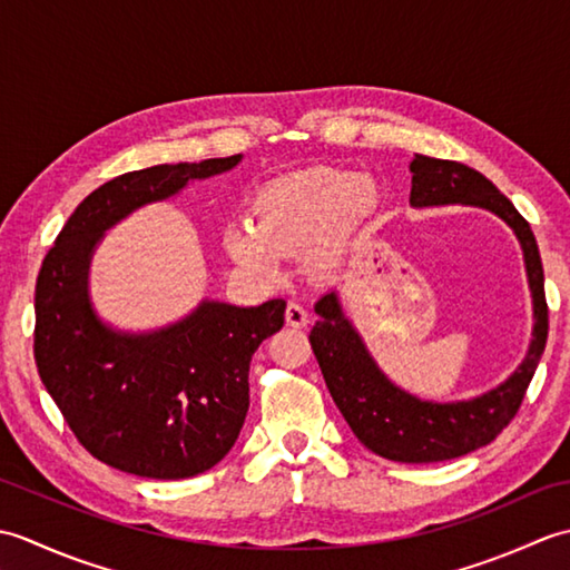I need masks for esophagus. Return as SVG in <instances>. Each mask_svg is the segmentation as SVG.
Masks as SVG:
<instances>
[{"label":"esophagus","instance_id":"1","mask_svg":"<svg viewBox=\"0 0 570 570\" xmlns=\"http://www.w3.org/2000/svg\"><path fill=\"white\" fill-rule=\"evenodd\" d=\"M286 323L292 328H306L308 323V311L298 304V301H288L286 304Z\"/></svg>","mask_w":570,"mask_h":570}]
</instances>
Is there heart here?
I'll return each mask as SVG.
<instances>
[{
    "mask_svg": "<svg viewBox=\"0 0 570 570\" xmlns=\"http://www.w3.org/2000/svg\"><path fill=\"white\" fill-rule=\"evenodd\" d=\"M380 198L370 176L337 168L276 180L254 200V227L227 225L225 247L235 262L262 276L276 272V257L306 247L308 269L328 272L377 213Z\"/></svg>",
    "mask_w": 570,
    "mask_h": 570,
    "instance_id": "heart-1",
    "label": "heart"
}]
</instances>
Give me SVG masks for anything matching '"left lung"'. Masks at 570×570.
<instances>
[{
    "instance_id": "1",
    "label": "left lung",
    "mask_w": 570,
    "mask_h": 570,
    "mask_svg": "<svg viewBox=\"0 0 570 570\" xmlns=\"http://www.w3.org/2000/svg\"><path fill=\"white\" fill-rule=\"evenodd\" d=\"M409 168V203L414 208L475 205L502 217L514 229L524 252L529 288L534 298V333L524 362L510 380L468 402H423L384 377L353 323L345 318L335 292L325 294L316 304L321 321L313 325L308 341L335 406L362 445L396 463H439L492 443L517 416L547 347L549 306L543 294L537 237L512 200L502 196L492 180L465 164L431 159L423 154H416Z\"/></svg>"
}]
</instances>
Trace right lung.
<instances>
[{
    "instance_id": "1",
    "label": "right lung",
    "mask_w": 570,
    "mask_h": 570,
    "mask_svg": "<svg viewBox=\"0 0 570 570\" xmlns=\"http://www.w3.org/2000/svg\"><path fill=\"white\" fill-rule=\"evenodd\" d=\"M242 154L161 164L92 190L48 249L36 282L33 357L70 431L105 465L154 480L200 475L229 453L249 409V362L282 331L284 298L239 308L203 301L174 325L122 333L90 306L88 269L105 229Z\"/></svg>"
}]
</instances>
